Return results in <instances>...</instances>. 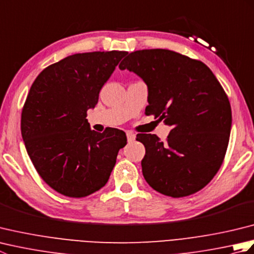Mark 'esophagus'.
<instances>
[{"mask_svg": "<svg viewBox=\"0 0 254 254\" xmlns=\"http://www.w3.org/2000/svg\"><path fill=\"white\" fill-rule=\"evenodd\" d=\"M127 142H133L134 139H135V134H134L133 132H127Z\"/></svg>", "mask_w": 254, "mask_h": 254, "instance_id": "obj_1", "label": "esophagus"}]
</instances>
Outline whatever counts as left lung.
I'll list each match as a JSON object with an SVG mask.
<instances>
[{"mask_svg": "<svg viewBox=\"0 0 254 254\" xmlns=\"http://www.w3.org/2000/svg\"><path fill=\"white\" fill-rule=\"evenodd\" d=\"M119 67L146 83L145 113L172 127L166 142L136 136L145 146V180L171 197L202 190L223 164L231 128L230 102L216 76L203 62L166 49L131 52Z\"/></svg>", "mask_w": 254, "mask_h": 254, "instance_id": "8db88e82", "label": "left lung"}]
</instances>
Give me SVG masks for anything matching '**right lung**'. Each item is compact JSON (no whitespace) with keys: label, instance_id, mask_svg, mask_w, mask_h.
I'll return each instance as SVG.
<instances>
[{"label":"right lung","instance_id":"obj_1","mask_svg":"<svg viewBox=\"0 0 254 254\" xmlns=\"http://www.w3.org/2000/svg\"><path fill=\"white\" fill-rule=\"evenodd\" d=\"M127 51L76 53L46 67L21 110L25 146L38 174L53 190L85 197L105 187L127 135L91 131L87 110Z\"/></svg>","mask_w":254,"mask_h":254}]
</instances>
